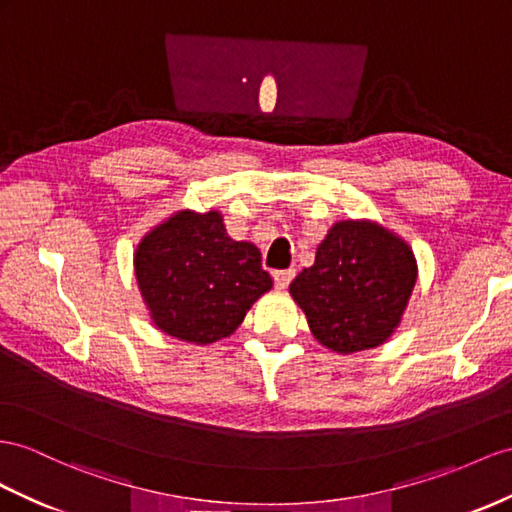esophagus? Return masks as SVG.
I'll use <instances>...</instances> for the list:
<instances>
[{
    "mask_svg": "<svg viewBox=\"0 0 512 512\" xmlns=\"http://www.w3.org/2000/svg\"><path fill=\"white\" fill-rule=\"evenodd\" d=\"M294 270L290 268V270H277V272H274L272 274V277H274V285H277L279 287V290H285V287L287 285H290L292 283V279H294Z\"/></svg>",
    "mask_w": 512,
    "mask_h": 512,
    "instance_id": "1",
    "label": "esophagus"
}]
</instances>
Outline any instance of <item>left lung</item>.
I'll return each instance as SVG.
<instances>
[{
    "label": "left lung",
    "mask_w": 512,
    "mask_h": 512,
    "mask_svg": "<svg viewBox=\"0 0 512 512\" xmlns=\"http://www.w3.org/2000/svg\"><path fill=\"white\" fill-rule=\"evenodd\" d=\"M415 281L417 261L400 235L374 220H339L290 294L324 348L352 355L393 335Z\"/></svg>",
    "instance_id": "left-lung-1"
}]
</instances>
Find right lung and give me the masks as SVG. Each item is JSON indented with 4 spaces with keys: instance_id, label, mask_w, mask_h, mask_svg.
Instances as JSON below:
<instances>
[{
    "instance_id": "obj_1",
    "label": "right lung",
    "mask_w": 512,
    "mask_h": 512,
    "mask_svg": "<svg viewBox=\"0 0 512 512\" xmlns=\"http://www.w3.org/2000/svg\"><path fill=\"white\" fill-rule=\"evenodd\" d=\"M134 272L157 329L196 346L235 333L272 287L259 248L231 240L218 209H179L155 225L138 242Z\"/></svg>"
}]
</instances>
